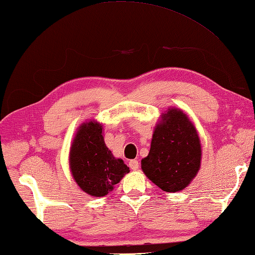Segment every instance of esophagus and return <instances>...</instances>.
Returning <instances> with one entry per match:
<instances>
[{"mask_svg":"<svg viewBox=\"0 0 255 255\" xmlns=\"http://www.w3.org/2000/svg\"><path fill=\"white\" fill-rule=\"evenodd\" d=\"M129 167H130L132 170H136L139 167V163H138V160L136 159H131L129 160Z\"/></svg>","mask_w":255,"mask_h":255,"instance_id":"1","label":"esophagus"}]
</instances>
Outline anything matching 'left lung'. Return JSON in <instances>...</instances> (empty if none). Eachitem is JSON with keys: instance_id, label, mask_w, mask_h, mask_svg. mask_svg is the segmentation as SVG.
Returning <instances> with one entry per match:
<instances>
[{"instance_id": "1", "label": "left lung", "mask_w": 255, "mask_h": 255, "mask_svg": "<svg viewBox=\"0 0 255 255\" xmlns=\"http://www.w3.org/2000/svg\"><path fill=\"white\" fill-rule=\"evenodd\" d=\"M202 147L195 126L183 110L169 108L152 133L150 150L141 169L165 192L183 191L201 167Z\"/></svg>"}]
</instances>
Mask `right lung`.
Instances as JSON below:
<instances>
[{
  "mask_svg": "<svg viewBox=\"0 0 255 255\" xmlns=\"http://www.w3.org/2000/svg\"><path fill=\"white\" fill-rule=\"evenodd\" d=\"M73 178L83 192L91 196H106L113 191L129 167L115 158L106 146L103 126L95 120L83 123L73 138L69 156Z\"/></svg>",
  "mask_w": 255,
  "mask_h": 255,
  "instance_id": "1",
  "label": "right lung"
}]
</instances>
